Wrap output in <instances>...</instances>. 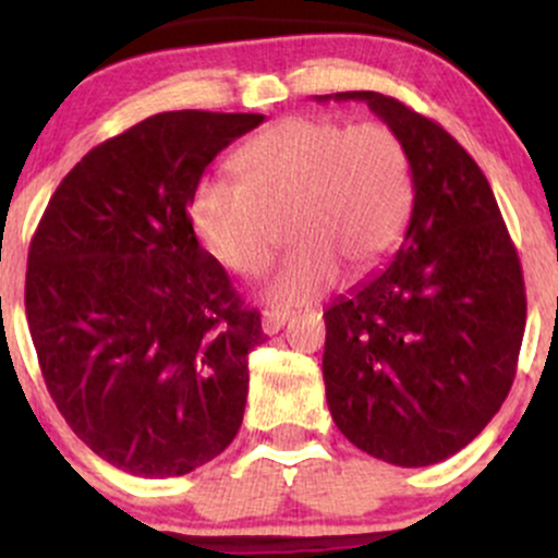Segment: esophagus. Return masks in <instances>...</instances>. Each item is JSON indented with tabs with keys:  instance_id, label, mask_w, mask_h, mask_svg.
Segmentation results:
<instances>
[{
	"instance_id": "obj_1",
	"label": "esophagus",
	"mask_w": 558,
	"mask_h": 558,
	"mask_svg": "<svg viewBox=\"0 0 558 558\" xmlns=\"http://www.w3.org/2000/svg\"><path fill=\"white\" fill-rule=\"evenodd\" d=\"M288 317L291 315L283 310H265L262 312V330H265L267 336H275V332H278L288 323Z\"/></svg>"
}]
</instances>
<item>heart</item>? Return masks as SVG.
I'll use <instances>...</instances> for the list:
<instances>
[{
	"instance_id": "1",
	"label": "heart",
	"mask_w": 558,
	"mask_h": 558,
	"mask_svg": "<svg viewBox=\"0 0 558 558\" xmlns=\"http://www.w3.org/2000/svg\"><path fill=\"white\" fill-rule=\"evenodd\" d=\"M239 181L204 178L191 196V226L222 267L265 272L288 228L293 248L267 286L275 306L323 296L341 267L375 270L401 241L414 183L403 141L383 123L345 128L319 114H291L241 146Z\"/></svg>"
}]
</instances>
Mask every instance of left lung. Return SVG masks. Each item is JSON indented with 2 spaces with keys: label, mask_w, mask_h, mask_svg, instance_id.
<instances>
[{
  "label": "left lung",
  "mask_w": 558,
  "mask_h": 558,
  "mask_svg": "<svg viewBox=\"0 0 558 558\" xmlns=\"http://www.w3.org/2000/svg\"><path fill=\"white\" fill-rule=\"evenodd\" d=\"M367 101L403 141L414 202L396 257L325 312L332 422L396 466H427L475 440L514 383L527 299L488 178L451 133L393 96Z\"/></svg>",
  "instance_id": "8db88e82"
}]
</instances>
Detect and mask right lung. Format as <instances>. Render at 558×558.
I'll list each match as a JSON object with an SVG mask.
<instances>
[{
  "label": "right lung",
  "instance_id": "add662e5",
  "mask_svg": "<svg viewBox=\"0 0 558 558\" xmlns=\"http://www.w3.org/2000/svg\"><path fill=\"white\" fill-rule=\"evenodd\" d=\"M262 120H141L62 178L31 241L25 317L49 396L131 475H189L243 422L262 319L198 246L189 207L207 165Z\"/></svg>",
  "mask_w": 558,
  "mask_h": 558
}]
</instances>
